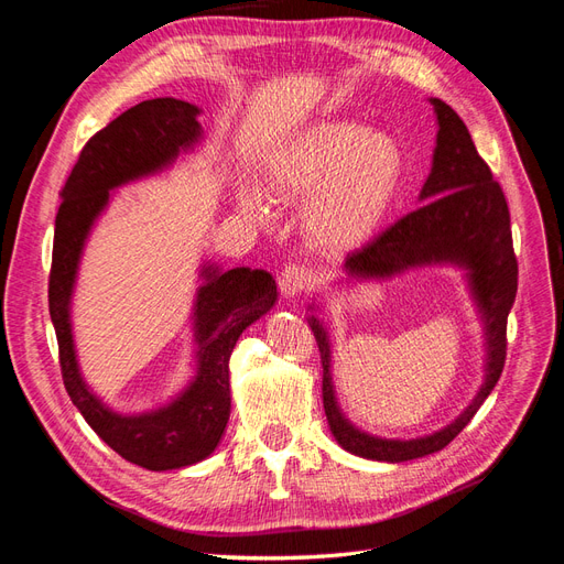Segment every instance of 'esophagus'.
Returning <instances> with one entry per match:
<instances>
[{"label":"esophagus","mask_w":564,"mask_h":564,"mask_svg":"<svg viewBox=\"0 0 564 564\" xmlns=\"http://www.w3.org/2000/svg\"><path fill=\"white\" fill-rule=\"evenodd\" d=\"M278 284L284 299H296L301 292H305V286L311 284V272L301 265H286L280 272Z\"/></svg>","instance_id":"obj_1"}]
</instances>
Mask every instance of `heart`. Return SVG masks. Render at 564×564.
Wrapping results in <instances>:
<instances>
[{
	"mask_svg": "<svg viewBox=\"0 0 564 564\" xmlns=\"http://www.w3.org/2000/svg\"><path fill=\"white\" fill-rule=\"evenodd\" d=\"M404 174V152L388 131L355 119H319L268 152L263 181L278 199H305L303 230L313 249L348 253L377 232ZM240 209L253 220L270 218L259 185L242 183Z\"/></svg>",
	"mask_w": 564,
	"mask_h": 564,
	"instance_id": "b5f03b06",
	"label": "heart"
}]
</instances>
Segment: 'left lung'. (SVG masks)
<instances>
[{"instance_id": "8db88e82", "label": "left lung", "mask_w": 564, "mask_h": 564, "mask_svg": "<svg viewBox=\"0 0 564 564\" xmlns=\"http://www.w3.org/2000/svg\"><path fill=\"white\" fill-rule=\"evenodd\" d=\"M435 122L433 166L425 178L421 207L400 218L365 249L350 253L346 280H392L409 270L452 265L464 272L468 294L482 324L485 379L468 406L445 429L412 440L371 435L344 414L332 373V340L324 319L315 315L319 303L308 305V324L322 357V400L334 440L346 452L402 464L445 449L466 429L477 409L497 386L506 362V319L516 303L518 261L510 235V214L501 185L477 155L470 133L445 100L429 98Z\"/></svg>"}]
</instances>
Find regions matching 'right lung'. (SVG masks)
Masks as SVG:
<instances>
[{"mask_svg": "<svg viewBox=\"0 0 564 564\" xmlns=\"http://www.w3.org/2000/svg\"><path fill=\"white\" fill-rule=\"evenodd\" d=\"M202 108L178 98H152L129 108L84 145L61 193L48 278L67 395L94 433L119 456L148 470H176L212 456L230 419V355L237 338L272 311L278 284L265 270L204 261L193 299L195 377L176 395L145 412H117L84 379L73 332V296L89 237L129 183L169 172L204 143Z\"/></svg>", "mask_w": 564, "mask_h": 564, "instance_id": "add662e5", "label": "right lung"}]
</instances>
